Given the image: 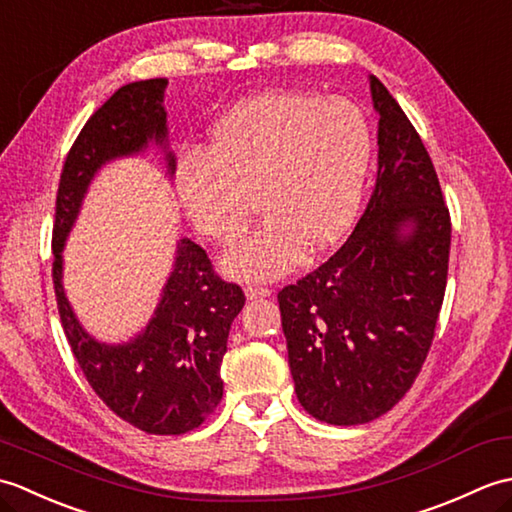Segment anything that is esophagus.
I'll list each match as a JSON object with an SVG mask.
<instances>
[{
	"mask_svg": "<svg viewBox=\"0 0 512 512\" xmlns=\"http://www.w3.org/2000/svg\"><path fill=\"white\" fill-rule=\"evenodd\" d=\"M273 295V290L270 288H264V286H248L246 288V297L253 301V299H264V297H270Z\"/></svg>",
	"mask_w": 512,
	"mask_h": 512,
	"instance_id": "obj_1",
	"label": "esophagus"
}]
</instances>
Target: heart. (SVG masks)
<instances>
[{
	"label": "heart",
	"mask_w": 512,
	"mask_h": 512,
	"mask_svg": "<svg viewBox=\"0 0 512 512\" xmlns=\"http://www.w3.org/2000/svg\"><path fill=\"white\" fill-rule=\"evenodd\" d=\"M372 129L356 103L314 90H268L228 112L211 151L176 160V193L200 235L233 244L255 211L262 222L226 257L239 279H275L334 244L352 224L372 165Z\"/></svg>",
	"instance_id": "b5f03b06"
}]
</instances>
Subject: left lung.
I'll use <instances>...</instances> for the list:
<instances>
[{"label": "left lung", "instance_id": "obj_1", "mask_svg": "<svg viewBox=\"0 0 512 512\" xmlns=\"http://www.w3.org/2000/svg\"><path fill=\"white\" fill-rule=\"evenodd\" d=\"M369 85L380 114L372 198L328 262L277 295L301 407L341 427L383 416L418 378L451 250V215L429 151L385 85L376 76Z\"/></svg>", "mask_w": 512, "mask_h": 512}]
</instances>
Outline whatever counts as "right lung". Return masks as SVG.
<instances>
[{
    "instance_id": "add662e5",
    "label": "right lung",
    "mask_w": 512,
    "mask_h": 512,
    "mask_svg": "<svg viewBox=\"0 0 512 512\" xmlns=\"http://www.w3.org/2000/svg\"><path fill=\"white\" fill-rule=\"evenodd\" d=\"M165 88L167 79L123 85L88 118L65 156L52 224V284L70 350L96 396L149 436L198 429L220 405V367L244 290L217 275L206 250L184 237L156 317L136 341L112 347L96 343L76 321L61 288V248L96 169L151 138L165 143ZM167 158L173 169V156Z\"/></svg>"
}]
</instances>
